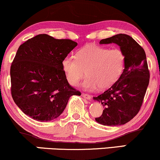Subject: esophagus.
Masks as SVG:
<instances>
[{
  "instance_id": "esophagus-1",
  "label": "esophagus",
  "mask_w": 160,
  "mask_h": 160,
  "mask_svg": "<svg viewBox=\"0 0 160 160\" xmlns=\"http://www.w3.org/2000/svg\"><path fill=\"white\" fill-rule=\"evenodd\" d=\"M82 96L84 98L88 99V100H90V99H91V95H88V94H86V93H82Z\"/></svg>"
}]
</instances>
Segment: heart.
<instances>
[{
  "instance_id": "b5f03b06",
  "label": "heart",
  "mask_w": 160,
  "mask_h": 160,
  "mask_svg": "<svg viewBox=\"0 0 160 160\" xmlns=\"http://www.w3.org/2000/svg\"><path fill=\"white\" fill-rule=\"evenodd\" d=\"M126 56L120 49H108L96 45H88L76 53V57L67 56L62 59V68L71 85L77 86L88 75L82 86L88 90L98 87L106 89L113 86L122 75Z\"/></svg>"
}]
</instances>
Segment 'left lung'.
Instances as JSON below:
<instances>
[{"label":"left lung","instance_id":"8db88e82","mask_svg":"<svg viewBox=\"0 0 160 160\" xmlns=\"http://www.w3.org/2000/svg\"><path fill=\"white\" fill-rule=\"evenodd\" d=\"M112 43L125 53L124 71L113 86L93 99L102 103L104 108L95 121L103 126H117L126 124L138 113L149 84L150 72L144 49L132 37L116 34L99 43Z\"/></svg>","mask_w":160,"mask_h":160}]
</instances>
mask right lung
I'll list each match as a JSON object with an SVG mask.
<instances>
[{"instance_id": "1", "label": "right lung", "mask_w": 160, "mask_h": 160, "mask_svg": "<svg viewBox=\"0 0 160 160\" xmlns=\"http://www.w3.org/2000/svg\"><path fill=\"white\" fill-rule=\"evenodd\" d=\"M78 43L38 34L20 45L10 68L11 94L25 114L40 122L55 120L70 97L80 95L68 82L62 61Z\"/></svg>"}]
</instances>
